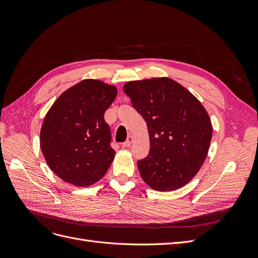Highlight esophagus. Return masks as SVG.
I'll use <instances>...</instances> for the list:
<instances>
[{
	"label": "esophagus",
	"mask_w": 258,
	"mask_h": 258,
	"mask_svg": "<svg viewBox=\"0 0 258 258\" xmlns=\"http://www.w3.org/2000/svg\"><path fill=\"white\" fill-rule=\"evenodd\" d=\"M132 142H134V137L129 136L128 139H127V141L122 143V146H123V147H129V146L132 144Z\"/></svg>",
	"instance_id": "1"
}]
</instances>
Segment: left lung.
I'll return each mask as SVG.
<instances>
[{"label": "left lung", "instance_id": "8db88e82", "mask_svg": "<svg viewBox=\"0 0 258 258\" xmlns=\"http://www.w3.org/2000/svg\"><path fill=\"white\" fill-rule=\"evenodd\" d=\"M123 91L150 135V154L138 161L143 181L158 191L181 188L197 174L208 155L213 129L206 108L168 77L128 82Z\"/></svg>", "mask_w": 258, "mask_h": 258}]
</instances>
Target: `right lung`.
<instances>
[{
  "mask_svg": "<svg viewBox=\"0 0 258 258\" xmlns=\"http://www.w3.org/2000/svg\"><path fill=\"white\" fill-rule=\"evenodd\" d=\"M116 95L113 85L84 80L62 92L46 114L41 150L50 170L62 181L90 186L110 168L115 151L104 113Z\"/></svg>",
  "mask_w": 258,
  "mask_h": 258,
  "instance_id": "add662e5",
  "label": "right lung"
}]
</instances>
